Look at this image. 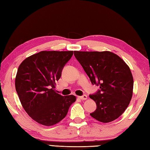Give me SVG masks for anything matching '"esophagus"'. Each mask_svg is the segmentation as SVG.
<instances>
[{
	"instance_id": "1",
	"label": "esophagus",
	"mask_w": 150,
	"mask_h": 150,
	"mask_svg": "<svg viewBox=\"0 0 150 150\" xmlns=\"http://www.w3.org/2000/svg\"><path fill=\"white\" fill-rule=\"evenodd\" d=\"M79 98L80 99H81V100H87V98H88V96L86 95H83V96H79Z\"/></svg>"
}]
</instances>
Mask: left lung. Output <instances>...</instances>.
Segmentation results:
<instances>
[{
    "label": "left lung",
    "instance_id": "left-lung-1",
    "mask_svg": "<svg viewBox=\"0 0 150 150\" xmlns=\"http://www.w3.org/2000/svg\"><path fill=\"white\" fill-rule=\"evenodd\" d=\"M76 59L82 65L92 84L100 90L89 97L96 109L90 114L103 123L117 119L128 107L132 97L134 79L130 67L112 52L74 51Z\"/></svg>",
    "mask_w": 150,
    "mask_h": 150
}]
</instances>
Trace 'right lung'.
I'll list each match as a JSON object with an SVG mask.
<instances>
[{
  "instance_id": "1",
  "label": "right lung",
  "mask_w": 150,
  "mask_h": 150,
  "mask_svg": "<svg viewBox=\"0 0 150 150\" xmlns=\"http://www.w3.org/2000/svg\"><path fill=\"white\" fill-rule=\"evenodd\" d=\"M73 54V51H42L19 65L16 91L22 107L36 122L46 126L59 123L75 102V96H63L54 89Z\"/></svg>"
}]
</instances>
